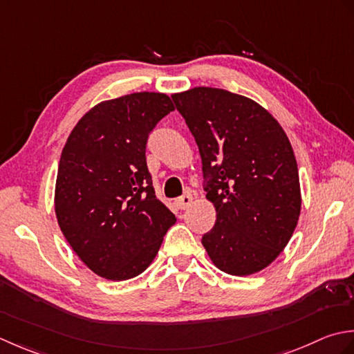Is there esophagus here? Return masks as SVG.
Returning <instances> with one entry per match:
<instances>
[{
	"instance_id": "34e87169",
	"label": "esophagus",
	"mask_w": 354,
	"mask_h": 354,
	"mask_svg": "<svg viewBox=\"0 0 354 354\" xmlns=\"http://www.w3.org/2000/svg\"><path fill=\"white\" fill-rule=\"evenodd\" d=\"M191 203H192V196H191V194H185V196L178 197V198L174 201L176 207L180 209V211H183V209H186Z\"/></svg>"
}]
</instances>
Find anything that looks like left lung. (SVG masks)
Segmentation results:
<instances>
[{
    "mask_svg": "<svg viewBox=\"0 0 354 354\" xmlns=\"http://www.w3.org/2000/svg\"><path fill=\"white\" fill-rule=\"evenodd\" d=\"M203 163L206 198L217 211L201 238L223 272L246 277L284 250L301 212L298 165L284 129L255 100L196 86L172 95Z\"/></svg>",
    "mask_w": 354,
    "mask_h": 354,
    "instance_id": "obj_1",
    "label": "left lung"
}]
</instances>
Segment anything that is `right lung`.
I'll return each instance as SVG.
<instances>
[{
	"label": "right lung",
	"instance_id": "right-lung-1",
	"mask_svg": "<svg viewBox=\"0 0 354 354\" xmlns=\"http://www.w3.org/2000/svg\"><path fill=\"white\" fill-rule=\"evenodd\" d=\"M174 104L133 93L93 106L62 149L55 212L68 244L96 275L125 281L153 263L176 217L157 200L147 167L149 133Z\"/></svg>",
	"mask_w": 354,
	"mask_h": 354
}]
</instances>
